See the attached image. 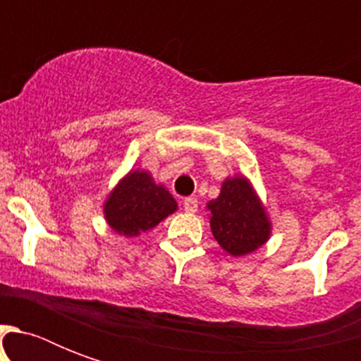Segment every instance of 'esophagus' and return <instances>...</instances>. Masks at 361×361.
<instances>
[{
    "label": "esophagus",
    "instance_id": "obj_1",
    "mask_svg": "<svg viewBox=\"0 0 361 361\" xmlns=\"http://www.w3.org/2000/svg\"><path fill=\"white\" fill-rule=\"evenodd\" d=\"M183 209H185L187 214H197V209H198L197 198H192V197L185 198V200H183Z\"/></svg>",
    "mask_w": 361,
    "mask_h": 361
}]
</instances>
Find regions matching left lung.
I'll use <instances>...</instances> for the list:
<instances>
[{"label": "left lung", "instance_id": "left-lung-1", "mask_svg": "<svg viewBox=\"0 0 361 361\" xmlns=\"http://www.w3.org/2000/svg\"><path fill=\"white\" fill-rule=\"evenodd\" d=\"M212 234L232 257L257 251L271 236V221L266 206L245 176L226 178L219 197L206 204Z\"/></svg>", "mask_w": 361, "mask_h": 361}]
</instances>
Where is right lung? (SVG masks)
I'll use <instances>...</instances> for the list:
<instances>
[{"instance_id":"obj_1","label":"right lung","mask_w":361,"mask_h":361,"mask_svg":"<svg viewBox=\"0 0 361 361\" xmlns=\"http://www.w3.org/2000/svg\"><path fill=\"white\" fill-rule=\"evenodd\" d=\"M178 209V202L147 170H130L110 191L103 204L104 219L116 234L140 236Z\"/></svg>"}]
</instances>
